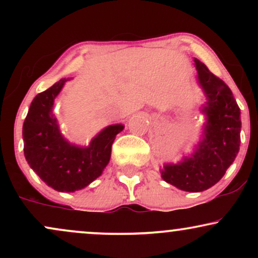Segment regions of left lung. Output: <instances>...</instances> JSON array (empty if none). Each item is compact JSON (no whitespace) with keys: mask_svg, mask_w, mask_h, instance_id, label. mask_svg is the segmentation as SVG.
<instances>
[{"mask_svg":"<svg viewBox=\"0 0 258 258\" xmlns=\"http://www.w3.org/2000/svg\"><path fill=\"white\" fill-rule=\"evenodd\" d=\"M198 81L206 97L204 136L194 153L178 164H167L161 177L180 190L203 191L211 188L233 164L240 147V109L230 91L207 67L194 59Z\"/></svg>","mask_w":258,"mask_h":258,"instance_id":"8db88e82","label":"left lung"}]
</instances>
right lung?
Segmentation results:
<instances>
[{"instance_id": "obj_1", "label": "right lung", "mask_w": 258, "mask_h": 258, "mask_svg": "<svg viewBox=\"0 0 258 258\" xmlns=\"http://www.w3.org/2000/svg\"><path fill=\"white\" fill-rule=\"evenodd\" d=\"M69 79H61L31 102L23 125L24 155L32 170L58 191L80 190L98 178L108 165L111 146L123 125L105 127L88 147L70 144L53 115L55 97Z\"/></svg>"}]
</instances>
